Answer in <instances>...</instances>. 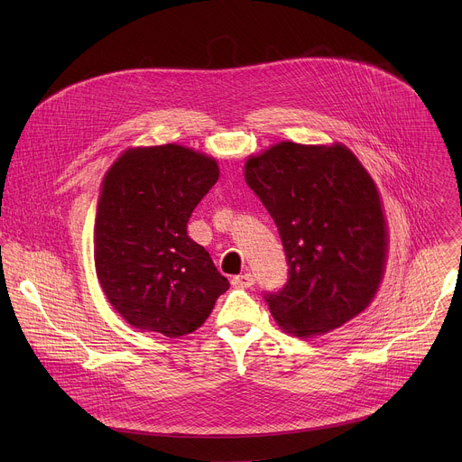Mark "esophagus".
Wrapping results in <instances>:
<instances>
[{
	"label": "esophagus",
	"instance_id": "1",
	"mask_svg": "<svg viewBox=\"0 0 462 462\" xmlns=\"http://www.w3.org/2000/svg\"><path fill=\"white\" fill-rule=\"evenodd\" d=\"M254 283H255V280H254V276L250 273H245V274H239V276L232 278V285L237 287V289H248Z\"/></svg>",
	"mask_w": 462,
	"mask_h": 462
}]
</instances>
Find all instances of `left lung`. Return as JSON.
I'll list each match as a JSON object with an SVG mask.
<instances>
[{
  "mask_svg": "<svg viewBox=\"0 0 462 462\" xmlns=\"http://www.w3.org/2000/svg\"><path fill=\"white\" fill-rule=\"evenodd\" d=\"M245 180L274 219L289 280L265 292L287 333L309 338L360 314L385 263V221L376 186L342 144L282 143L250 157Z\"/></svg>",
  "mask_w": 462,
  "mask_h": 462,
  "instance_id": "left-lung-1",
  "label": "left lung"
}]
</instances>
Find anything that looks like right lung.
<instances>
[{"label": "right lung", "mask_w": 462, "mask_h": 462, "mask_svg": "<svg viewBox=\"0 0 462 462\" xmlns=\"http://www.w3.org/2000/svg\"><path fill=\"white\" fill-rule=\"evenodd\" d=\"M217 179L214 159L177 144L127 150L107 171L95 267L109 303L129 325L168 338L188 335L228 291L210 254L186 232Z\"/></svg>", "instance_id": "right-lung-1"}]
</instances>
